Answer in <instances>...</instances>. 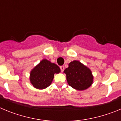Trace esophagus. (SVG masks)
Segmentation results:
<instances>
[{"instance_id": "obj_1", "label": "esophagus", "mask_w": 121, "mask_h": 121, "mask_svg": "<svg viewBox=\"0 0 121 121\" xmlns=\"http://www.w3.org/2000/svg\"><path fill=\"white\" fill-rule=\"evenodd\" d=\"M60 70H61L62 72H63V71H64V66H60Z\"/></svg>"}]
</instances>
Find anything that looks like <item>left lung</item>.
Here are the masks:
<instances>
[{"label": "left lung", "mask_w": 121, "mask_h": 121, "mask_svg": "<svg viewBox=\"0 0 121 121\" xmlns=\"http://www.w3.org/2000/svg\"><path fill=\"white\" fill-rule=\"evenodd\" d=\"M68 85L77 90H84L89 88L93 82L91 71L78 60H73L64 70Z\"/></svg>", "instance_id": "left-lung-1"}]
</instances>
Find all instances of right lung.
<instances>
[{
	"label": "right lung",
	"instance_id": "1",
	"mask_svg": "<svg viewBox=\"0 0 121 121\" xmlns=\"http://www.w3.org/2000/svg\"><path fill=\"white\" fill-rule=\"evenodd\" d=\"M60 72V69L56 64L43 59L31 71L30 81L36 88L45 89L51 85L54 74Z\"/></svg>",
	"mask_w": 121,
	"mask_h": 121
}]
</instances>
